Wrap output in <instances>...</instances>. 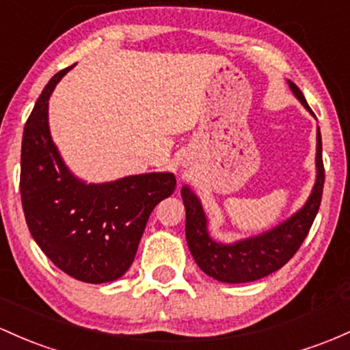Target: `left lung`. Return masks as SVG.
Here are the masks:
<instances>
[{
	"mask_svg": "<svg viewBox=\"0 0 350 350\" xmlns=\"http://www.w3.org/2000/svg\"><path fill=\"white\" fill-rule=\"evenodd\" d=\"M289 88L302 106L314 116L302 91L289 81ZM316 184L306 204L287 221L259 236L222 244L211 239L207 232V217L201 201L187 186H183V202L186 207V239L196 264L207 275L221 282H252L281 269L293 257L309 234L310 226L321 206L324 189V163H322V139L317 128L316 148Z\"/></svg>",
	"mask_w": 350,
	"mask_h": 350,
	"instance_id": "1",
	"label": "left lung"
}]
</instances>
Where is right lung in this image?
<instances>
[{
	"label": "right lung",
	"mask_w": 350,
	"mask_h": 350,
	"mask_svg": "<svg viewBox=\"0 0 350 350\" xmlns=\"http://www.w3.org/2000/svg\"><path fill=\"white\" fill-rule=\"evenodd\" d=\"M71 68L49 79L26 121L19 191L29 232L51 262L78 281L105 284L131 267L149 214L174 193L176 178L149 172L86 184L69 171L51 139L48 101Z\"/></svg>",
	"instance_id": "add662e5"
}]
</instances>
